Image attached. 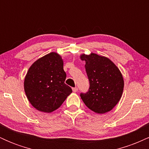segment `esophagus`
Returning a JSON list of instances; mask_svg holds the SVG:
<instances>
[{
	"mask_svg": "<svg viewBox=\"0 0 149 149\" xmlns=\"http://www.w3.org/2000/svg\"><path fill=\"white\" fill-rule=\"evenodd\" d=\"M72 90H73V92H78V88H72Z\"/></svg>",
	"mask_w": 149,
	"mask_h": 149,
	"instance_id": "obj_1",
	"label": "esophagus"
}]
</instances>
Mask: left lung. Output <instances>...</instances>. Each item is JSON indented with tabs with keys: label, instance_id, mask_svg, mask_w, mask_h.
I'll return each instance as SVG.
<instances>
[{
	"label": "left lung",
	"instance_id": "obj_1",
	"mask_svg": "<svg viewBox=\"0 0 149 149\" xmlns=\"http://www.w3.org/2000/svg\"><path fill=\"white\" fill-rule=\"evenodd\" d=\"M80 59L85 61V71L90 81L88 92L80 94L82 100L97 113L110 111L122 97L124 88L122 73L109 58L95 53L83 54Z\"/></svg>",
	"mask_w": 149,
	"mask_h": 149
}]
</instances>
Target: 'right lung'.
Instances as JSON below:
<instances>
[{
    "instance_id": "1",
    "label": "right lung",
    "mask_w": 149,
    "mask_h": 149,
    "mask_svg": "<svg viewBox=\"0 0 149 149\" xmlns=\"http://www.w3.org/2000/svg\"><path fill=\"white\" fill-rule=\"evenodd\" d=\"M63 66L61 56L57 52H50L39 58L29 69L24 83V91L37 110L54 111L72 92L64 83L66 74Z\"/></svg>"
}]
</instances>
